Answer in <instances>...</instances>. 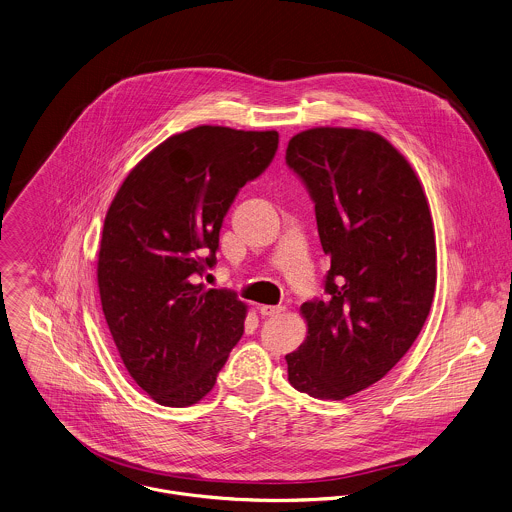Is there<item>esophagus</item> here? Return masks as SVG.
I'll return each instance as SVG.
<instances>
[{"label":"esophagus","mask_w":512,"mask_h":512,"mask_svg":"<svg viewBox=\"0 0 512 512\" xmlns=\"http://www.w3.org/2000/svg\"><path fill=\"white\" fill-rule=\"evenodd\" d=\"M259 312L263 314V316H281L283 312H285V307H271V305H261L259 307Z\"/></svg>","instance_id":"obj_1"}]
</instances>
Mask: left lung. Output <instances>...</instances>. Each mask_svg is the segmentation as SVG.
Returning a JSON list of instances; mask_svg holds the SVG:
<instances>
[{
    "label": "left lung",
    "instance_id": "1",
    "mask_svg": "<svg viewBox=\"0 0 512 512\" xmlns=\"http://www.w3.org/2000/svg\"><path fill=\"white\" fill-rule=\"evenodd\" d=\"M287 164L307 184L324 255V301L301 307L307 338L285 356L289 382L344 400L382 380L433 303L431 209L408 160L378 132L318 126L295 134Z\"/></svg>",
    "mask_w": 512,
    "mask_h": 512
}]
</instances>
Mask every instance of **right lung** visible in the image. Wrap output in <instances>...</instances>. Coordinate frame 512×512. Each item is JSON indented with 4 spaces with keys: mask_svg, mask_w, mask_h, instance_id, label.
Listing matches in <instances>:
<instances>
[{
    "mask_svg": "<svg viewBox=\"0 0 512 512\" xmlns=\"http://www.w3.org/2000/svg\"><path fill=\"white\" fill-rule=\"evenodd\" d=\"M277 146V130L196 126L146 154L110 202L97 263L104 318L124 368L160 406L198 404L243 334L247 305L194 275L213 267L229 205Z\"/></svg>",
    "mask_w": 512,
    "mask_h": 512,
    "instance_id": "obj_1",
    "label": "right lung"
}]
</instances>
